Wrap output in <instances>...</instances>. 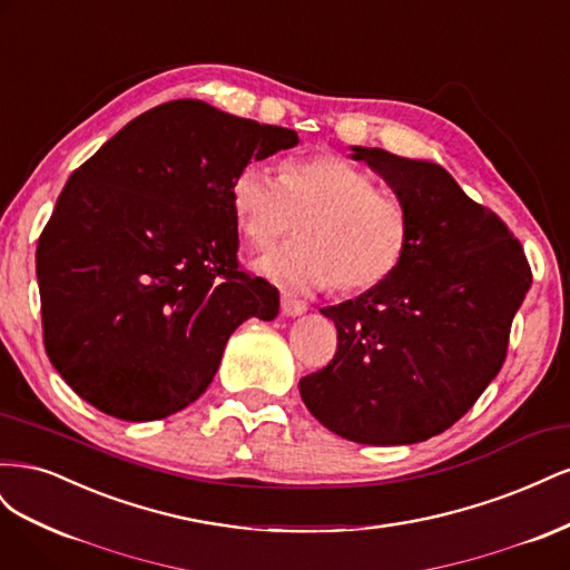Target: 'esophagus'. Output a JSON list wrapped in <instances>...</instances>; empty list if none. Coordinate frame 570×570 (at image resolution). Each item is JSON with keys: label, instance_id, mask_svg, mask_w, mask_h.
Returning <instances> with one entry per match:
<instances>
[{"label": "esophagus", "instance_id": "1", "mask_svg": "<svg viewBox=\"0 0 570 570\" xmlns=\"http://www.w3.org/2000/svg\"><path fill=\"white\" fill-rule=\"evenodd\" d=\"M281 308H283L285 316H302L306 312V304L302 299H297V297L287 295V292H283V295H281Z\"/></svg>", "mask_w": 570, "mask_h": 570}]
</instances>
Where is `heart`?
Segmentation results:
<instances>
[{
	"label": "heart",
	"instance_id": "obj_1",
	"mask_svg": "<svg viewBox=\"0 0 570 570\" xmlns=\"http://www.w3.org/2000/svg\"><path fill=\"white\" fill-rule=\"evenodd\" d=\"M230 202L239 230L256 247L289 235L299 218L302 237L254 264L285 287L335 283L342 295H364L392 278L409 249L402 202L337 154L287 159L281 178L249 164L235 176Z\"/></svg>",
	"mask_w": 570,
	"mask_h": 570
}]
</instances>
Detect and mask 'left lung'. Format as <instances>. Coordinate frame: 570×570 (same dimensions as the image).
<instances>
[{"label":"left lung","mask_w":570,"mask_h":570,"mask_svg":"<svg viewBox=\"0 0 570 570\" xmlns=\"http://www.w3.org/2000/svg\"><path fill=\"white\" fill-rule=\"evenodd\" d=\"M409 216L387 283L321 308L337 327L327 366L299 381L306 409L358 444H413L452 428L502 368L532 273L519 239L438 164L354 147Z\"/></svg>","instance_id":"1"}]
</instances>
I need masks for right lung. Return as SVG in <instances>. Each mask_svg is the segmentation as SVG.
I'll list each match as a JSON object with an SVG mask.
<instances>
[{
  "instance_id": "1",
  "label": "right lung",
  "mask_w": 570,
  "mask_h": 570,
  "mask_svg": "<svg viewBox=\"0 0 570 570\" xmlns=\"http://www.w3.org/2000/svg\"><path fill=\"white\" fill-rule=\"evenodd\" d=\"M297 132L199 99L154 107L73 170L38 239L45 352L78 396L159 421L209 387L239 323L281 295L239 268L230 187Z\"/></svg>"
}]
</instances>
